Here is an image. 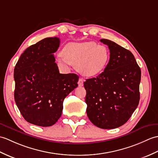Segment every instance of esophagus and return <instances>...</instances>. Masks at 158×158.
Instances as JSON below:
<instances>
[{
    "label": "esophagus",
    "instance_id": "1",
    "mask_svg": "<svg viewBox=\"0 0 158 158\" xmlns=\"http://www.w3.org/2000/svg\"><path fill=\"white\" fill-rule=\"evenodd\" d=\"M78 84L79 86H82L84 85V80L82 78H79Z\"/></svg>",
    "mask_w": 158,
    "mask_h": 158
}]
</instances>
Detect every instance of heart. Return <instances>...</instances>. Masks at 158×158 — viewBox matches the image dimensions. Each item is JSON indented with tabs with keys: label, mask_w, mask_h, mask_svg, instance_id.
Returning a JSON list of instances; mask_svg holds the SVG:
<instances>
[{
	"label": "heart",
	"mask_w": 158,
	"mask_h": 158,
	"mask_svg": "<svg viewBox=\"0 0 158 158\" xmlns=\"http://www.w3.org/2000/svg\"><path fill=\"white\" fill-rule=\"evenodd\" d=\"M110 54L107 48L94 42L71 43L65 46L64 54L57 55L63 64L76 65V69L85 76H94L102 72L107 66Z\"/></svg>",
	"instance_id": "obj_1"
}]
</instances>
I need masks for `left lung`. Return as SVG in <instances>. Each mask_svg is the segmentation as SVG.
Here are the masks:
<instances>
[{
  "mask_svg": "<svg viewBox=\"0 0 158 158\" xmlns=\"http://www.w3.org/2000/svg\"><path fill=\"white\" fill-rule=\"evenodd\" d=\"M107 44L110 58L104 71L84 82L86 114L96 127L112 129L124 124L137 107L141 72L132 52L113 41Z\"/></svg>",
  "mask_w": 158,
  "mask_h": 158,
  "instance_id": "obj_1",
  "label": "left lung"
}]
</instances>
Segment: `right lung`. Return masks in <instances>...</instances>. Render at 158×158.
Here are the masks:
<instances>
[{
    "instance_id": "add662e5",
    "label": "right lung",
    "mask_w": 158,
    "mask_h": 158,
    "mask_svg": "<svg viewBox=\"0 0 158 158\" xmlns=\"http://www.w3.org/2000/svg\"><path fill=\"white\" fill-rule=\"evenodd\" d=\"M60 40L46 38L27 48L14 69V97L25 120L39 127H51L61 117L65 98L78 86L75 73L59 71L53 53Z\"/></svg>"
}]
</instances>
